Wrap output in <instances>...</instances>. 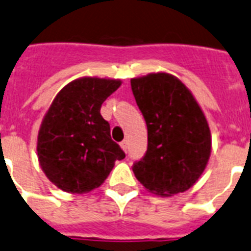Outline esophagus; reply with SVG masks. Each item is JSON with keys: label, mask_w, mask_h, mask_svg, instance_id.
I'll return each mask as SVG.
<instances>
[{"label": "esophagus", "mask_w": 251, "mask_h": 251, "mask_svg": "<svg viewBox=\"0 0 251 251\" xmlns=\"http://www.w3.org/2000/svg\"><path fill=\"white\" fill-rule=\"evenodd\" d=\"M120 147L123 148L124 151H126V150H127V141H126V140L121 141V143H120Z\"/></svg>", "instance_id": "esophagus-1"}]
</instances>
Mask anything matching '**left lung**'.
I'll return each instance as SVG.
<instances>
[{"mask_svg":"<svg viewBox=\"0 0 251 251\" xmlns=\"http://www.w3.org/2000/svg\"><path fill=\"white\" fill-rule=\"evenodd\" d=\"M148 127L145 155L132 165L135 177L159 196L177 195L201 177L211 154L207 120L188 88L172 74L131 79Z\"/></svg>","mask_w":251,"mask_h":251,"instance_id":"8db88e82","label":"left lung"}]
</instances>
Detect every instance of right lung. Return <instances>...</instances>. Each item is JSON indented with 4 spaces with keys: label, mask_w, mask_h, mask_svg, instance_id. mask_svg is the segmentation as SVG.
I'll return each instance as SVG.
<instances>
[{
    "label": "right lung",
    "mask_w": 251,
    "mask_h": 251,
    "mask_svg": "<svg viewBox=\"0 0 251 251\" xmlns=\"http://www.w3.org/2000/svg\"><path fill=\"white\" fill-rule=\"evenodd\" d=\"M121 80L84 77L64 87L48 110L38 136L39 163L50 182L69 193H86L125 158L111 139L100 110Z\"/></svg>",
    "instance_id": "obj_1"
}]
</instances>
